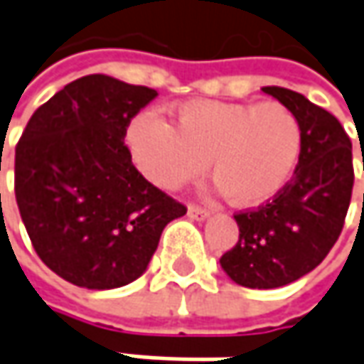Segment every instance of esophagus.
Here are the masks:
<instances>
[{"label": "esophagus", "instance_id": "obj_1", "mask_svg": "<svg viewBox=\"0 0 364 364\" xmlns=\"http://www.w3.org/2000/svg\"><path fill=\"white\" fill-rule=\"evenodd\" d=\"M187 215L195 221H205L207 218H209V211H207V209H201V207L191 205L187 209Z\"/></svg>", "mask_w": 364, "mask_h": 364}]
</instances>
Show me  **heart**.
<instances>
[{
  "mask_svg": "<svg viewBox=\"0 0 364 364\" xmlns=\"http://www.w3.org/2000/svg\"><path fill=\"white\" fill-rule=\"evenodd\" d=\"M124 143L149 181L177 189L207 169L237 207L274 199L294 175L302 127L280 102L189 100L175 110V127L153 110L127 124Z\"/></svg>",
  "mask_w": 364,
  "mask_h": 364,
  "instance_id": "b5f03b06",
  "label": "heart"
}]
</instances>
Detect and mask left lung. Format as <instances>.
<instances>
[{"label": "left lung", "mask_w": 364, "mask_h": 364, "mask_svg": "<svg viewBox=\"0 0 364 364\" xmlns=\"http://www.w3.org/2000/svg\"><path fill=\"white\" fill-rule=\"evenodd\" d=\"M262 90L298 117L302 153L292 181L269 203L233 215L240 240L220 264L235 284L269 290L306 276L331 252L343 232L355 171L350 139L328 110L288 88Z\"/></svg>", "instance_id": "8db88e82"}]
</instances>
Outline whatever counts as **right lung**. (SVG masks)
Listing matches in <instances>:
<instances>
[{"label":"right lung","mask_w":364,"mask_h":364,"mask_svg":"<svg viewBox=\"0 0 364 364\" xmlns=\"http://www.w3.org/2000/svg\"><path fill=\"white\" fill-rule=\"evenodd\" d=\"M157 96L105 74L66 84L16 146V201L33 250L74 286L112 290L143 276L165 225L187 209L144 179L124 146Z\"/></svg>","instance_id":"obj_1"}]
</instances>
